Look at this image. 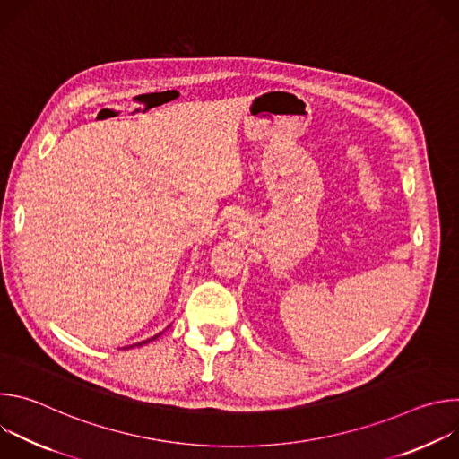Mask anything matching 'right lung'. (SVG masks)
<instances>
[{"instance_id":"obj_1","label":"right lung","mask_w":459,"mask_h":459,"mask_svg":"<svg viewBox=\"0 0 459 459\" xmlns=\"http://www.w3.org/2000/svg\"><path fill=\"white\" fill-rule=\"evenodd\" d=\"M158 336H160V334H156V336H154V338H152V340H156V338H158ZM147 342H151V340H147ZM147 342H142V343H136V345H143V343H147ZM133 347H134V345H133Z\"/></svg>"}]
</instances>
